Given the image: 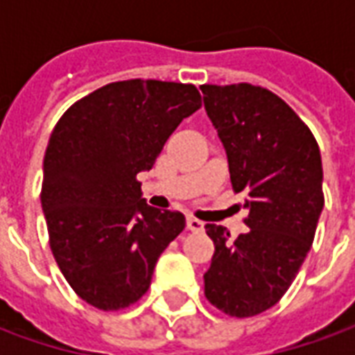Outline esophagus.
I'll return each instance as SVG.
<instances>
[{"label":"esophagus","mask_w":355,"mask_h":355,"mask_svg":"<svg viewBox=\"0 0 355 355\" xmlns=\"http://www.w3.org/2000/svg\"><path fill=\"white\" fill-rule=\"evenodd\" d=\"M186 226H188V230H192V232L203 230V223H201V220H198L196 216H188V220H186Z\"/></svg>","instance_id":"1"}]
</instances>
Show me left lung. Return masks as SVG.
Returning <instances> with one entry per match:
<instances>
[{"label": "left lung", "mask_w": 355, "mask_h": 355, "mask_svg": "<svg viewBox=\"0 0 355 355\" xmlns=\"http://www.w3.org/2000/svg\"><path fill=\"white\" fill-rule=\"evenodd\" d=\"M203 104L228 155L234 192L245 193L249 230L215 243L205 297L232 318L264 312L289 289L312 247L323 209L320 146L285 101L251 83L201 85Z\"/></svg>", "instance_id": "obj_1"}]
</instances>
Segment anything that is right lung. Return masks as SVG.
I'll return each instance as SVG.
<instances>
[{"mask_svg": "<svg viewBox=\"0 0 355 355\" xmlns=\"http://www.w3.org/2000/svg\"><path fill=\"white\" fill-rule=\"evenodd\" d=\"M201 106L193 85L127 80L66 110L43 157L42 207L53 257L78 297L112 312L150 287L155 262L184 230L178 211L150 207L137 175Z\"/></svg>", "mask_w": 355, "mask_h": 355, "instance_id": "obj_1", "label": "right lung"}]
</instances>
